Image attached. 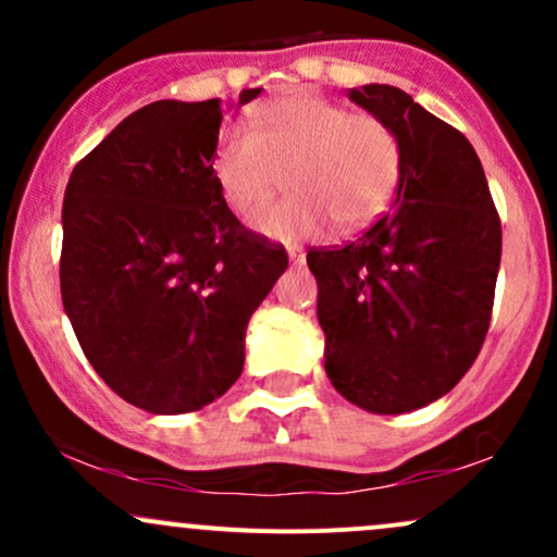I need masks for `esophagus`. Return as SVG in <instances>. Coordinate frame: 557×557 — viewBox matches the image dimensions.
<instances>
[{
	"instance_id": "obj_1",
	"label": "esophagus",
	"mask_w": 557,
	"mask_h": 557,
	"mask_svg": "<svg viewBox=\"0 0 557 557\" xmlns=\"http://www.w3.org/2000/svg\"><path fill=\"white\" fill-rule=\"evenodd\" d=\"M287 257H290V261H293V264H304V261H306V253L304 251H298V248H290V251H287Z\"/></svg>"
}]
</instances>
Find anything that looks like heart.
<instances>
[{"mask_svg":"<svg viewBox=\"0 0 557 557\" xmlns=\"http://www.w3.org/2000/svg\"><path fill=\"white\" fill-rule=\"evenodd\" d=\"M259 133L227 125L212 154L216 190L233 212L251 214L287 172L293 196L251 220L264 238L296 243L359 230L387 209L398 188L403 146L376 114H350L324 96L300 94L257 114Z\"/></svg>","mask_w":557,"mask_h":557,"instance_id":"1","label":"heart"}]
</instances>
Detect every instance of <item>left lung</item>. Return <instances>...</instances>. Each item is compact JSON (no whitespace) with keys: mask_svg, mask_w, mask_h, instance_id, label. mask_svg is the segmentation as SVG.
<instances>
[{"mask_svg":"<svg viewBox=\"0 0 557 557\" xmlns=\"http://www.w3.org/2000/svg\"><path fill=\"white\" fill-rule=\"evenodd\" d=\"M348 96L398 133V194L359 240L311 248L306 261L332 387L389 417L443 398L471 369L487 337L503 230L463 133L385 83Z\"/></svg>","mask_w":557,"mask_h":557,"instance_id":"left-lung-1","label":"left lung"}]
</instances>
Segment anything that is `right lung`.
Here are the masks:
<instances>
[{
  "instance_id": "1",
  "label": "right lung",
  "mask_w": 557,
  "mask_h": 557,
  "mask_svg": "<svg viewBox=\"0 0 557 557\" xmlns=\"http://www.w3.org/2000/svg\"><path fill=\"white\" fill-rule=\"evenodd\" d=\"M222 114L220 99L140 107L75 164L62 203V306L83 354L120 398L162 417L233 387L248 319L287 270L285 248L216 190Z\"/></svg>"
}]
</instances>
